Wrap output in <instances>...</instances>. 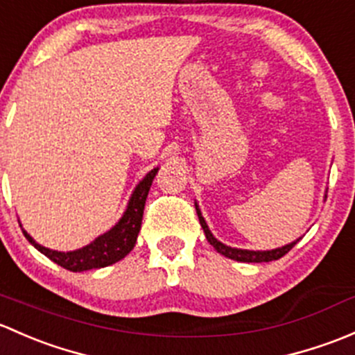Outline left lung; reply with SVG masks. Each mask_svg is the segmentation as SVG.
<instances>
[{"mask_svg": "<svg viewBox=\"0 0 355 355\" xmlns=\"http://www.w3.org/2000/svg\"><path fill=\"white\" fill-rule=\"evenodd\" d=\"M196 207V214H198V218H200V224H202L203 227V232L205 236H207V241L211 244V246L215 248V250L218 251L220 254H224V257L231 258V259H236V261H244V263H261V261H273V259H279L282 258L284 254H287L288 251L292 250V248L297 244V241H294V243L291 244H286V246L282 248H277V250H272V251H250V250H237V248H231V246H225V244H222L220 241H217L214 237V234L210 232V229H208L207 222H205V218L202 217V211H200L198 205L195 203Z\"/></svg>", "mask_w": 355, "mask_h": 355, "instance_id": "1", "label": "left lung"}]
</instances>
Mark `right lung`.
Returning <instances> with one entry per match:
<instances>
[{
    "label": "right lung",
    "instance_id": "1",
    "mask_svg": "<svg viewBox=\"0 0 355 355\" xmlns=\"http://www.w3.org/2000/svg\"><path fill=\"white\" fill-rule=\"evenodd\" d=\"M159 167L152 169L135 188L133 195H131L130 202H128L126 211L123 217L119 218L118 224L102 236H98L94 243L87 244L85 248L76 251H53L49 248H44L41 244L35 243L31 237V234L24 231V236L27 237L28 243L46 254L47 258L53 259L63 268L69 270V272H85V270L92 268H104V266L112 265V263L119 261L133 250L135 243H137L138 232L141 227V218H144V208L145 202H147L148 191L153 178H155Z\"/></svg>",
    "mask_w": 355,
    "mask_h": 355
}]
</instances>
